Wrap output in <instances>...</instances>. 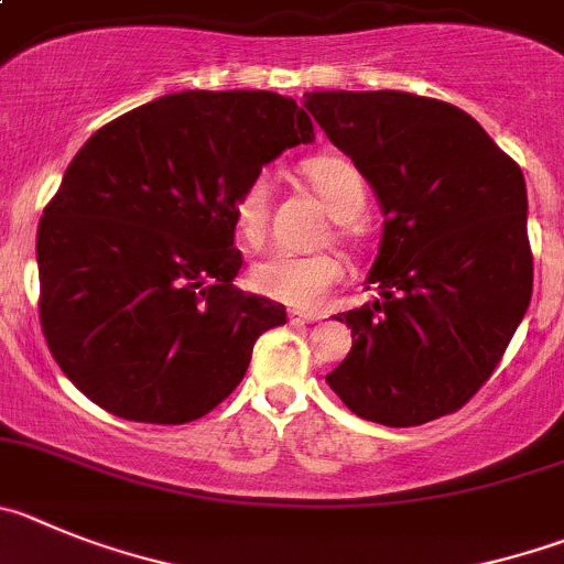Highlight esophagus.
I'll return each instance as SVG.
<instances>
[{
  "label": "esophagus",
  "mask_w": 564,
  "mask_h": 564,
  "mask_svg": "<svg viewBox=\"0 0 564 564\" xmlns=\"http://www.w3.org/2000/svg\"><path fill=\"white\" fill-rule=\"evenodd\" d=\"M288 318H291L293 327H304V324L318 322V316H313V313H302V310H291V313H288Z\"/></svg>",
  "instance_id": "esophagus-1"
}]
</instances>
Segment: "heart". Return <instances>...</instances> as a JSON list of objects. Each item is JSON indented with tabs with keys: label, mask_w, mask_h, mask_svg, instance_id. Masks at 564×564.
<instances>
[{
	"label": "heart",
	"mask_w": 564,
	"mask_h": 564,
	"mask_svg": "<svg viewBox=\"0 0 564 564\" xmlns=\"http://www.w3.org/2000/svg\"><path fill=\"white\" fill-rule=\"evenodd\" d=\"M310 184L318 193L329 215L338 220V231L344 240H358L360 215L369 204L366 181L360 170L344 156H316L307 167ZM271 215V184L265 175H257L246 184L235 204L237 231L246 242L257 246L268 231ZM344 276V265L333 254H291V251H271L257 260L248 273V285L257 296L288 307L313 310L322 299L338 285Z\"/></svg>",
	"instance_id": "heart-1"
}]
</instances>
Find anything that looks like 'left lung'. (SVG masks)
<instances>
[{
  "label": "left lung",
  "instance_id": "1",
  "mask_svg": "<svg viewBox=\"0 0 564 564\" xmlns=\"http://www.w3.org/2000/svg\"><path fill=\"white\" fill-rule=\"evenodd\" d=\"M304 108L375 187L383 242L338 313L352 349L327 383L360 420L425 425L467 405L523 322L534 285L525 178L462 108L408 91H307Z\"/></svg>",
  "mask_w": 564,
  "mask_h": 564
}]
</instances>
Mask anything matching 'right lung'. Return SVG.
Returning <instances> with one entry per match:
<instances>
[{"label": "right lung", "instance_id": "right-lung-1", "mask_svg": "<svg viewBox=\"0 0 564 564\" xmlns=\"http://www.w3.org/2000/svg\"><path fill=\"white\" fill-rule=\"evenodd\" d=\"M313 142L273 91H181L83 144L39 224V316L72 383L113 416L184 425L240 386L282 304L231 285L235 204L262 164Z\"/></svg>", "mask_w": 564, "mask_h": 564}]
</instances>
